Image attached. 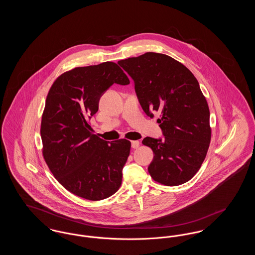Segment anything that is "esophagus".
<instances>
[{
    "instance_id": "esophagus-1",
    "label": "esophagus",
    "mask_w": 255,
    "mask_h": 255,
    "mask_svg": "<svg viewBox=\"0 0 255 255\" xmlns=\"http://www.w3.org/2000/svg\"><path fill=\"white\" fill-rule=\"evenodd\" d=\"M139 141H137V140H133L132 141V148L133 149H136V148H138L139 147Z\"/></svg>"
}]
</instances>
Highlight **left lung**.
Segmentation results:
<instances>
[{"label":"left lung","mask_w":255,"mask_h":255,"mask_svg":"<svg viewBox=\"0 0 255 255\" xmlns=\"http://www.w3.org/2000/svg\"><path fill=\"white\" fill-rule=\"evenodd\" d=\"M119 64L133 78L146 115H159L164 139L142 140L155 154L149 174L167 186L188 182L201 168L211 139L208 104L194 74L181 62L156 52Z\"/></svg>","instance_id":"1"}]
</instances>
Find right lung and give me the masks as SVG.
<instances>
[{
  "label": "right lung",
  "mask_w": 255,
  "mask_h": 255,
  "mask_svg": "<svg viewBox=\"0 0 255 255\" xmlns=\"http://www.w3.org/2000/svg\"><path fill=\"white\" fill-rule=\"evenodd\" d=\"M114 83H130L114 62L65 72L50 87L42 115V153L50 172L68 191L90 201L104 200L120 189L130 154L129 140L109 144L88 123Z\"/></svg>",
  "instance_id": "1"
}]
</instances>
